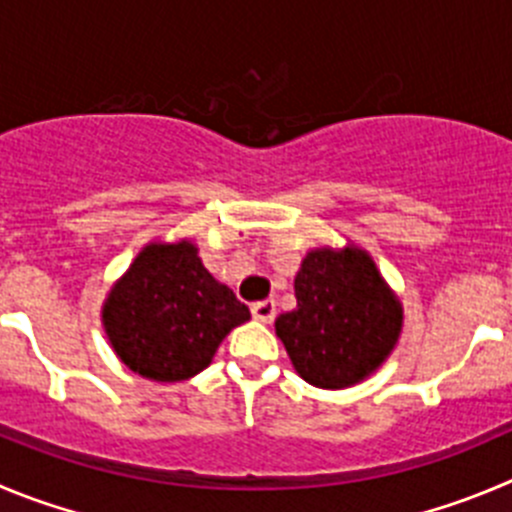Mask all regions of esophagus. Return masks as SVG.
Masks as SVG:
<instances>
[{"mask_svg":"<svg viewBox=\"0 0 512 512\" xmlns=\"http://www.w3.org/2000/svg\"><path fill=\"white\" fill-rule=\"evenodd\" d=\"M252 318L260 323L275 321V300H260V303L252 305Z\"/></svg>","mask_w":512,"mask_h":512,"instance_id":"esophagus-1","label":"esophagus"}]
</instances>
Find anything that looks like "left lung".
<instances>
[{
  "label": "left lung",
  "mask_w": 512,
  "mask_h": 512,
  "mask_svg": "<svg viewBox=\"0 0 512 512\" xmlns=\"http://www.w3.org/2000/svg\"><path fill=\"white\" fill-rule=\"evenodd\" d=\"M295 310L275 333L295 371L321 389H346L374 374L401 333V303L358 247L310 250L295 275Z\"/></svg>",
  "instance_id": "8db88e82"
}]
</instances>
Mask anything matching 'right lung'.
<instances>
[{"label":"right lung","mask_w":512,"mask_h":512,"mask_svg":"<svg viewBox=\"0 0 512 512\" xmlns=\"http://www.w3.org/2000/svg\"><path fill=\"white\" fill-rule=\"evenodd\" d=\"M250 308L209 275L191 242L146 245L103 305L113 351L133 374L184 381L212 364Z\"/></svg>","instance_id":"right-lung-1"}]
</instances>
